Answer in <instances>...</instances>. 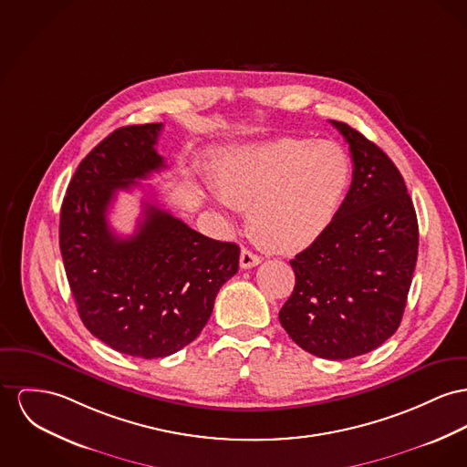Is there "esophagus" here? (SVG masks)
Returning a JSON list of instances; mask_svg holds the SVG:
<instances>
[{
  "mask_svg": "<svg viewBox=\"0 0 467 467\" xmlns=\"http://www.w3.org/2000/svg\"><path fill=\"white\" fill-rule=\"evenodd\" d=\"M239 262H241L243 269H251V267H256L262 262V258L258 254H254L253 251H249V249H243Z\"/></svg>",
  "mask_w": 467,
  "mask_h": 467,
  "instance_id": "34e87169",
  "label": "esophagus"
}]
</instances>
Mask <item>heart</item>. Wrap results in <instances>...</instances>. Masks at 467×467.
I'll list each match as a JSON object with an SVG mask.
<instances>
[{
  "instance_id": "heart-1",
  "label": "heart",
  "mask_w": 467,
  "mask_h": 467,
  "mask_svg": "<svg viewBox=\"0 0 467 467\" xmlns=\"http://www.w3.org/2000/svg\"><path fill=\"white\" fill-rule=\"evenodd\" d=\"M221 205L248 209L264 248L294 253L331 224L350 179V161L333 141L281 138L228 147L214 157Z\"/></svg>"
}]
</instances>
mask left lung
<instances>
[{
	"label": "left lung",
	"mask_w": 467,
	"mask_h": 467,
	"mask_svg": "<svg viewBox=\"0 0 467 467\" xmlns=\"http://www.w3.org/2000/svg\"><path fill=\"white\" fill-rule=\"evenodd\" d=\"M348 143L352 184L326 232L290 260L296 286L280 322L301 348L348 359L400 326L418 258V219L404 177L373 141L331 120Z\"/></svg>",
	"instance_id": "1"
}]
</instances>
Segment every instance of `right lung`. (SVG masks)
<instances>
[{"mask_svg": "<svg viewBox=\"0 0 467 467\" xmlns=\"http://www.w3.org/2000/svg\"><path fill=\"white\" fill-rule=\"evenodd\" d=\"M162 124L113 130L85 157L63 198L60 249L87 329L143 359L184 348L205 327L219 288L239 269L241 249L209 239L154 203L129 237L108 211L119 191L166 168L156 150Z\"/></svg>", "mask_w": 467, "mask_h": 467, "instance_id": "1", "label": "right lung"}]
</instances>
